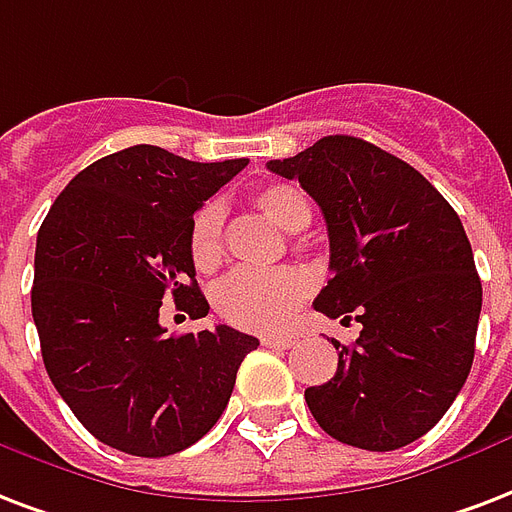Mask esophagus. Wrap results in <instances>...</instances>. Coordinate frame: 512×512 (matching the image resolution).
I'll use <instances>...</instances> for the list:
<instances>
[{
    "label": "esophagus",
    "instance_id": "34e87169",
    "mask_svg": "<svg viewBox=\"0 0 512 512\" xmlns=\"http://www.w3.org/2000/svg\"><path fill=\"white\" fill-rule=\"evenodd\" d=\"M263 346H271V349H290V346H295V338H292V335H265Z\"/></svg>",
    "mask_w": 512,
    "mask_h": 512
}]
</instances>
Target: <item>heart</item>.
Segmentation results:
<instances>
[{"instance_id": "b5f03b06", "label": "heart", "mask_w": 512, "mask_h": 512, "mask_svg": "<svg viewBox=\"0 0 512 512\" xmlns=\"http://www.w3.org/2000/svg\"><path fill=\"white\" fill-rule=\"evenodd\" d=\"M252 204L276 225L295 233L311 220V206L298 187L273 182L252 195ZM190 257L198 271H212L222 257V214L214 204L198 209L190 225ZM306 279L295 271H255L239 268L228 273L214 292V306L225 322L255 333L282 330L306 298Z\"/></svg>"}]
</instances>
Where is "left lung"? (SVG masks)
<instances>
[{
	"label": "left lung",
	"instance_id": "left-lung-1",
	"mask_svg": "<svg viewBox=\"0 0 512 512\" xmlns=\"http://www.w3.org/2000/svg\"><path fill=\"white\" fill-rule=\"evenodd\" d=\"M268 169L298 179L325 214L333 279L314 308L362 325L351 346L333 341L338 370L308 386V411L346 446H408L473 368L483 290L459 214L413 166L357 136H325Z\"/></svg>",
	"mask_w": 512,
	"mask_h": 512
}]
</instances>
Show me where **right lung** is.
Segmentation results:
<instances>
[{"mask_svg": "<svg viewBox=\"0 0 512 512\" xmlns=\"http://www.w3.org/2000/svg\"><path fill=\"white\" fill-rule=\"evenodd\" d=\"M247 163L134 144L80 171L39 228L31 317L45 370L80 424L117 451L158 459L204 438L260 346L228 325L166 338L158 322L163 300L209 314L190 225Z\"/></svg>", "mask_w": 512, "mask_h": 512, "instance_id": "1", "label": "right lung"}]
</instances>
